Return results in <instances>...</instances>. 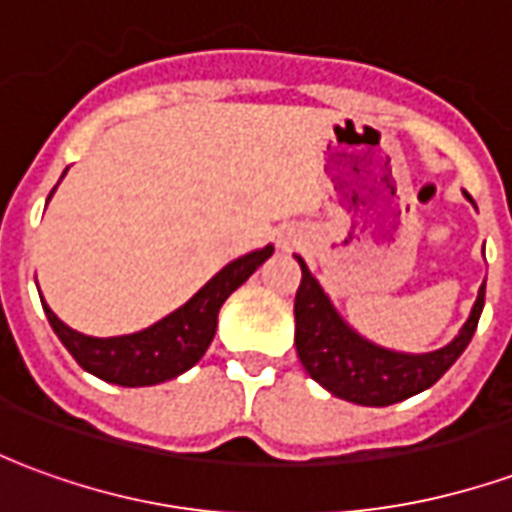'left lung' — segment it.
Segmentation results:
<instances>
[{"label":"left lung","instance_id":"1","mask_svg":"<svg viewBox=\"0 0 512 512\" xmlns=\"http://www.w3.org/2000/svg\"><path fill=\"white\" fill-rule=\"evenodd\" d=\"M301 266V285L296 290V354L301 365L332 395L359 406H392L417 395L439 381L455 359L472 343L474 329L485 304V282L474 301L469 321L450 345L430 354H397L389 348L370 343L356 334L334 310L318 279L312 277L307 263Z\"/></svg>","mask_w":512,"mask_h":512}]
</instances>
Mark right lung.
Masks as SVG:
<instances>
[{
  "label": "right lung",
  "instance_id": "obj_1",
  "mask_svg": "<svg viewBox=\"0 0 512 512\" xmlns=\"http://www.w3.org/2000/svg\"><path fill=\"white\" fill-rule=\"evenodd\" d=\"M271 255L274 246H263L227 263L183 307L169 312L167 318H161L142 332L123 334V337H87L65 326L46 301L43 310L60 343L87 373L117 386H153L186 373L200 362L216 334V318L227 296L235 288H241Z\"/></svg>",
  "mask_w": 512,
  "mask_h": 512
}]
</instances>
